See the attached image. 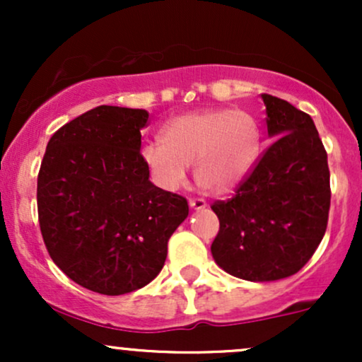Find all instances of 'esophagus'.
<instances>
[{"instance_id":"34e87169","label":"esophagus","mask_w":362,"mask_h":362,"mask_svg":"<svg viewBox=\"0 0 362 362\" xmlns=\"http://www.w3.org/2000/svg\"><path fill=\"white\" fill-rule=\"evenodd\" d=\"M189 206L192 207L194 211H201V209H204V207H207V202L204 201V199H190Z\"/></svg>"}]
</instances>
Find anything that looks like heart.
I'll return each instance as SVG.
<instances>
[{"label":"heart","instance_id":"obj_1","mask_svg":"<svg viewBox=\"0 0 362 362\" xmlns=\"http://www.w3.org/2000/svg\"><path fill=\"white\" fill-rule=\"evenodd\" d=\"M260 153L255 120L240 110L213 109L182 114L165 124L160 141L143 148V160L163 189H177L194 165V180L207 194L238 187Z\"/></svg>","mask_w":362,"mask_h":362}]
</instances>
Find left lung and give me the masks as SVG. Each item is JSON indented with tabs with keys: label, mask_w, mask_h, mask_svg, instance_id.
I'll list each match as a JSON object with an SVG mask.
<instances>
[{
	"label": "left lung",
	"mask_w": 362,
	"mask_h": 362,
	"mask_svg": "<svg viewBox=\"0 0 362 362\" xmlns=\"http://www.w3.org/2000/svg\"><path fill=\"white\" fill-rule=\"evenodd\" d=\"M262 100L274 141L233 197L211 206L219 218L213 259L253 282L300 271L325 235L330 209L327 151L313 119L272 95Z\"/></svg>",
	"instance_id": "obj_1"
}]
</instances>
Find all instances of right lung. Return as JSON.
<instances>
[{"label": "right lung", "mask_w": 362, "mask_h": 362, "mask_svg": "<svg viewBox=\"0 0 362 362\" xmlns=\"http://www.w3.org/2000/svg\"><path fill=\"white\" fill-rule=\"evenodd\" d=\"M143 109L100 105L57 129L37 178L49 255L69 279L107 296L131 293L163 269L173 231L189 216L182 195L149 180Z\"/></svg>", "instance_id": "add662e5"}]
</instances>
